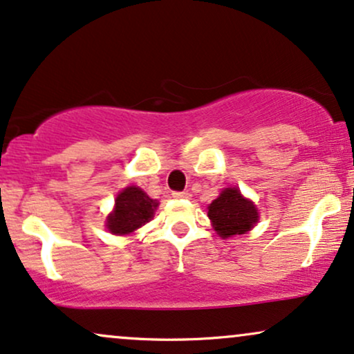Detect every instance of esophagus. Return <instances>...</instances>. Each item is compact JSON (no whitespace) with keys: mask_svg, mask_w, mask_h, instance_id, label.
Returning <instances> with one entry per match:
<instances>
[{"mask_svg":"<svg viewBox=\"0 0 354 354\" xmlns=\"http://www.w3.org/2000/svg\"><path fill=\"white\" fill-rule=\"evenodd\" d=\"M189 192L187 191H174L173 192V198L174 199H189Z\"/></svg>","mask_w":354,"mask_h":354,"instance_id":"1","label":"esophagus"}]
</instances>
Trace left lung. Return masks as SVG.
Listing matches in <instances>:
<instances>
[{
    "label": "left lung",
    "mask_w": 354,
    "mask_h": 354,
    "mask_svg": "<svg viewBox=\"0 0 354 354\" xmlns=\"http://www.w3.org/2000/svg\"><path fill=\"white\" fill-rule=\"evenodd\" d=\"M207 216L217 234L227 239L248 232L258 222V210L252 201L245 199L236 187H227L209 205Z\"/></svg>",
    "instance_id": "left-lung-1"
}]
</instances>
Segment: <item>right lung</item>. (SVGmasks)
<instances>
[{
    "label": "right lung",
    "mask_w": 354,
    "mask_h": 354,
    "mask_svg": "<svg viewBox=\"0 0 354 354\" xmlns=\"http://www.w3.org/2000/svg\"><path fill=\"white\" fill-rule=\"evenodd\" d=\"M156 205L158 203L150 199L140 187H125L115 199L114 212L107 217V229L114 235L131 234L153 218Z\"/></svg>",
    "instance_id": "1"
}]
</instances>
